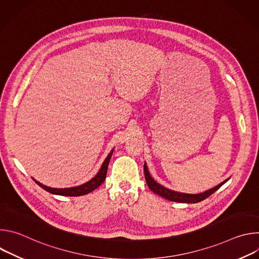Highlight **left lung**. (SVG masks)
<instances>
[{"label": "left lung", "instance_id": "obj_1", "mask_svg": "<svg viewBox=\"0 0 259 259\" xmlns=\"http://www.w3.org/2000/svg\"><path fill=\"white\" fill-rule=\"evenodd\" d=\"M144 176H145V180H146V183L147 186H149V188L151 189V191H153L155 194L161 196L162 198L166 199V200H169V201H172V202H178V203H198V202H201L205 199H207L208 197H210L213 193H215L221 186H224V184L230 179H226L225 181H223L221 183H219L218 186L206 191V192H203V193H200V194H187V193H180V192H176V191H172L170 189H167L165 188L164 186H162V184L158 183L153 177L152 175L150 174V171L149 169H147V165L146 163H144Z\"/></svg>", "mask_w": 259, "mask_h": 259}]
</instances>
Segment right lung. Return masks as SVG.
<instances>
[{"instance_id":"obj_1","label":"right lung","mask_w":259,"mask_h":259,"mask_svg":"<svg viewBox=\"0 0 259 259\" xmlns=\"http://www.w3.org/2000/svg\"><path fill=\"white\" fill-rule=\"evenodd\" d=\"M114 153V149L110 151V153L107 155V157L105 158V160L103 161L99 171L97 172V174L91 178L89 181L80 184V186L77 187H72V188H64V189H57V188H51L48 186H45V184L41 183L40 181L35 180L33 177L32 179L34 180V182L36 184L44 189L45 191L49 192L50 194L53 195H58V196H65V197H79V196H83V195H87L91 192H93L94 190H96L98 187H100L101 184L103 183L105 177H106V172H107V167H108V163L110 158H112V155Z\"/></svg>"}]
</instances>
